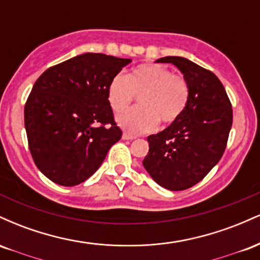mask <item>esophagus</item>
Masks as SVG:
<instances>
[{
  "label": "esophagus",
  "instance_id": "obj_1",
  "mask_svg": "<svg viewBox=\"0 0 260 260\" xmlns=\"http://www.w3.org/2000/svg\"><path fill=\"white\" fill-rule=\"evenodd\" d=\"M122 139L133 140V139H136V136H132V134H129V133H123L122 134Z\"/></svg>",
  "mask_w": 260,
  "mask_h": 260
}]
</instances>
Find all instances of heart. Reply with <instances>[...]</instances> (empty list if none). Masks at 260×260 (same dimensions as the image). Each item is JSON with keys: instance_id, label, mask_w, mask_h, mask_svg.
Listing matches in <instances>:
<instances>
[{"instance_id": "obj_1", "label": "heart", "mask_w": 260, "mask_h": 260, "mask_svg": "<svg viewBox=\"0 0 260 260\" xmlns=\"http://www.w3.org/2000/svg\"><path fill=\"white\" fill-rule=\"evenodd\" d=\"M136 94L139 106L120 113L116 121L129 133H147L156 128L157 122L170 124L180 117L189 99V85L169 68L147 63L128 76L116 74L107 86V100L116 112L126 109Z\"/></svg>"}]
</instances>
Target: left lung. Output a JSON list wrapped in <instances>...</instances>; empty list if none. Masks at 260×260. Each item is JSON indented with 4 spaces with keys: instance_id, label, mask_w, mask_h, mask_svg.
<instances>
[{
    "instance_id": "obj_1",
    "label": "left lung",
    "mask_w": 260,
    "mask_h": 260,
    "mask_svg": "<svg viewBox=\"0 0 260 260\" xmlns=\"http://www.w3.org/2000/svg\"><path fill=\"white\" fill-rule=\"evenodd\" d=\"M156 63H172L189 85V99L177 120L148 137L143 166L170 190H183L202 181L221 159L232 126V109L219 78L188 58L168 56Z\"/></svg>"
}]
</instances>
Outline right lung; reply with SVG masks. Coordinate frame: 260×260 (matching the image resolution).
Instances as JSON below:
<instances>
[{"instance_id": "add662e5", "label": "right lung", "mask_w": 260, "mask_h": 260, "mask_svg": "<svg viewBox=\"0 0 260 260\" xmlns=\"http://www.w3.org/2000/svg\"><path fill=\"white\" fill-rule=\"evenodd\" d=\"M132 59L83 53L39 77L24 107L35 165L49 180L72 187L95 174L121 139L107 100L112 77Z\"/></svg>"}]
</instances>
